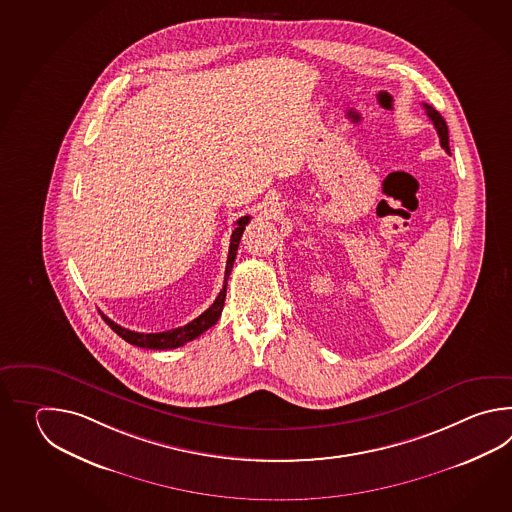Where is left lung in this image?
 <instances>
[{
  "instance_id": "1",
  "label": "left lung",
  "mask_w": 512,
  "mask_h": 512,
  "mask_svg": "<svg viewBox=\"0 0 512 512\" xmlns=\"http://www.w3.org/2000/svg\"><path fill=\"white\" fill-rule=\"evenodd\" d=\"M423 108H425L426 115L430 117L432 124H434L435 131H437V135H439V142H441L443 150H445L446 153H450V146H448V126H446L445 119H443V117H441V113H439L437 109L432 108V106L423 104Z\"/></svg>"
}]
</instances>
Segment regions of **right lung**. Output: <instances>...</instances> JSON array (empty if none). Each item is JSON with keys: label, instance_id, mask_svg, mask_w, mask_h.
Returning <instances> with one entry per match:
<instances>
[{"label": "right lung", "instance_id": "add662e5", "mask_svg": "<svg viewBox=\"0 0 512 512\" xmlns=\"http://www.w3.org/2000/svg\"><path fill=\"white\" fill-rule=\"evenodd\" d=\"M249 221H251V216H243V218L236 221V229L232 230L229 258H227V267H225V282H223V289L219 291L218 298L214 300V304L210 305L205 313H201L197 318H194L190 324H186V326L183 327H175V329L163 331V333H137V331L126 329V327H120L119 324H115L113 320H109L108 316L102 315V318L108 322V326L111 327L119 337L124 338L126 342H130L133 346H139V348H179V346H185L186 342H190V340H194V338L199 337V335H203L208 327H212L218 322V318L221 316L223 305H225V296H227V282H229L230 271H232V265H234L236 254H238L241 234H243L245 225H247Z\"/></svg>", "mask_w": 512, "mask_h": 512}]
</instances>
